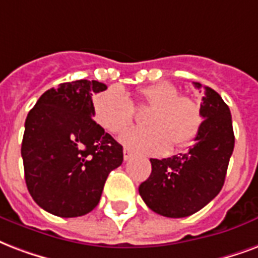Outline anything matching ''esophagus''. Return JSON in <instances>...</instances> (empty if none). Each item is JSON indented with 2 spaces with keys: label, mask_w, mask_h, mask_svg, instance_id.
Returning a JSON list of instances; mask_svg holds the SVG:
<instances>
[{
  "label": "esophagus",
  "mask_w": 258,
  "mask_h": 258,
  "mask_svg": "<svg viewBox=\"0 0 258 258\" xmlns=\"http://www.w3.org/2000/svg\"><path fill=\"white\" fill-rule=\"evenodd\" d=\"M123 157H124V161H128L133 157V151L128 150V149H124L123 150Z\"/></svg>",
  "instance_id": "obj_1"
}]
</instances>
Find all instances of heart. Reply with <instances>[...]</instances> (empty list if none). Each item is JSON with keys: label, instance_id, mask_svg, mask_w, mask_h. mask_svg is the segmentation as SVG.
Wrapping results in <instances>:
<instances>
[{"label": "heart", "instance_id": "1", "mask_svg": "<svg viewBox=\"0 0 258 258\" xmlns=\"http://www.w3.org/2000/svg\"><path fill=\"white\" fill-rule=\"evenodd\" d=\"M138 105L149 107L147 128L128 130L120 142L149 155H162L170 146L185 149L196 141L203 125L202 108L194 98L181 96L176 85L160 81L138 92ZM94 119L108 133L119 134L133 124L135 108L119 86H112L94 100Z\"/></svg>", "mask_w": 258, "mask_h": 258}]
</instances>
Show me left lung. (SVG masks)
<instances>
[{"label":"left lung","mask_w":258,"mask_h":258,"mask_svg":"<svg viewBox=\"0 0 258 258\" xmlns=\"http://www.w3.org/2000/svg\"><path fill=\"white\" fill-rule=\"evenodd\" d=\"M196 89L202 84L194 82ZM204 121L188 153L151 158V174L139 185V195L151 211L168 218H185L207 206L225 184L234 150V131L227 104L204 86L200 104Z\"/></svg>","instance_id":"obj_1"}]
</instances>
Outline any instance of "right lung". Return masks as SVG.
I'll use <instances>...</instances> for the list:
<instances>
[{
  "label": "right lung",
  "instance_id": "1",
  "mask_svg": "<svg viewBox=\"0 0 258 258\" xmlns=\"http://www.w3.org/2000/svg\"><path fill=\"white\" fill-rule=\"evenodd\" d=\"M98 81L59 84L40 96L25 120L21 143L27 188L39 207L60 218L90 212L123 147L92 119Z\"/></svg>",
  "mask_w": 258,
  "mask_h": 258
}]
</instances>
